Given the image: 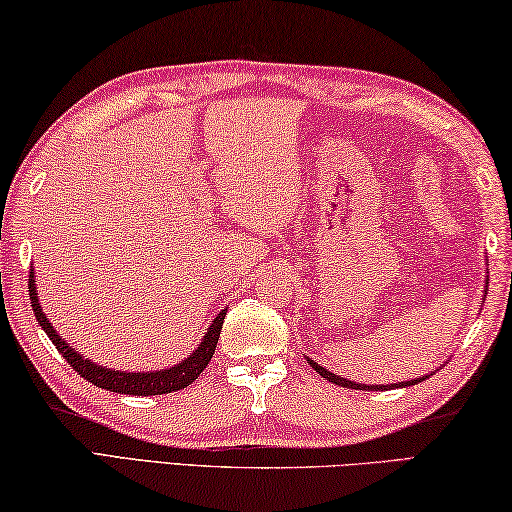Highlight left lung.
<instances>
[{
    "instance_id": "left-lung-1",
    "label": "left lung",
    "mask_w": 512,
    "mask_h": 512,
    "mask_svg": "<svg viewBox=\"0 0 512 512\" xmlns=\"http://www.w3.org/2000/svg\"><path fill=\"white\" fill-rule=\"evenodd\" d=\"M311 365H313V370L320 374V376H324L326 381H331L335 385H342V388H354V390H388V388H401V385H415V383H422L424 381V379H413V381H406V383H401V385L399 383H392V385H360V383H354V381L340 379V376H335L333 372L324 370V367L313 363V360H311Z\"/></svg>"
}]
</instances>
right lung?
Returning a JSON list of instances; mask_svg holds the SVG:
<instances>
[{
  "instance_id": "1",
  "label": "right lung",
  "mask_w": 512,
  "mask_h": 512,
  "mask_svg": "<svg viewBox=\"0 0 512 512\" xmlns=\"http://www.w3.org/2000/svg\"><path fill=\"white\" fill-rule=\"evenodd\" d=\"M38 292H36V281H33V270L29 274V297H31V308L33 315H36L38 324L43 326V331L47 333V338L54 342V347L61 351V356L70 363L74 372H79L83 379L95 383L97 388L102 390H111V392H120V395H138V397H149V395H167V392H177L181 388H188V385L197 379V376L206 370V365L211 363V358L215 354V345L217 338H220L222 324H224V315L215 317V322L211 324V329L204 335L201 345L195 349V354L190 358L183 360V363L170 367V370L163 372H117V370H108V367L95 365L90 360L77 354L67 342L54 331V326L49 324L47 315L43 313V308L38 304Z\"/></svg>"
}]
</instances>
